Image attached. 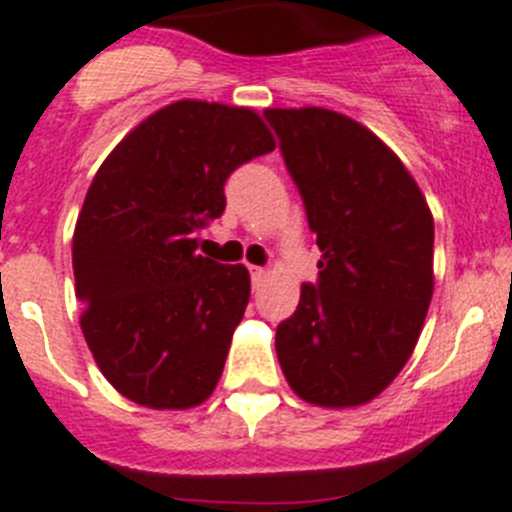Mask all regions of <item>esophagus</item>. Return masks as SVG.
Listing matches in <instances>:
<instances>
[{
  "label": "esophagus",
  "mask_w": 512,
  "mask_h": 512,
  "mask_svg": "<svg viewBox=\"0 0 512 512\" xmlns=\"http://www.w3.org/2000/svg\"><path fill=\"white\" fill-rule=\"evenodd\" d=\"M250 275H252V286L257 288L262 281H265V275H268V273H265V268H257V265H252Z\"/></svg>",
  "instance_id": "1"
}]
</instances>
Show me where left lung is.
I'll return each mask as SVG.
<instances>
[{"mask_svg":"<svg viewBox=\"0 0 512 512\" xmlns=\"http://www.w3.org/2000/svg\"><path fill=\"white\" fill-rule=\"evenodd\" d=\"M265 118L322 252L275 353L301 399L358 407L417 345L433 299V213L402 159L348 115L268 108Z\"/></svg>","mask_w":512,"mask_h":512,"instance_id":"obj_1","label":"left lung"}]
</instances>
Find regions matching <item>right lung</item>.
I'll return each instance as SVG.
<instances>
[{
    "mask_svg": "<svg viewBox=\"0 0 512 512\" xmlns=\"http://www.w3.org/2000/svg\"><path fill=\"white\" fill-rule=\"evenodd\" d=\"M273 149L255 110L180 100L100 164L71 242L79 324L131 402L188 410L219 384L250 273L198 255V231L224 213L226 177Z\"/></svg>",
    "mask_w": 512,
    "mask_h": 512,
    "instance_id": "right-lung-1",
    "label": "right lung"
}]
</instances>
